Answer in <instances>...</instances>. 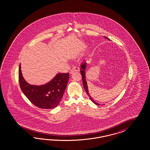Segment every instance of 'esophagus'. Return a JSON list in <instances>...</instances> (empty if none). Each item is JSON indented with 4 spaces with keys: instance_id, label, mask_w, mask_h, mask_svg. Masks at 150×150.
<instances>
[{
    "instance_id": "obj_1",
    "label": "esophagus",
    "mask_w": 150,
    "mask_h": 150,
    "mask_svg": "<svg viewBox=\"0 0 150 150\" xmlns=\"http://www.w3.org/2000/svg\"><path fill=\"white\" fill-rule=\"evenodd\" d=\"M80 70V68L77 67H74L72 69H71L70 73V74H72L74 72H75V71H79Z\"/></svg>"
}]
</instances>
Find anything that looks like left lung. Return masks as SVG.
I'll list each match as a JSON object with an SVG mask.
<instances>
[{
	"instance_id": "obj_1",
	"label": "left lung",
	"mask_w": 150,
	"mask_h": 150,
	"mask_svg": "<svg viewBox=\"0 0 150 150\" xmlns=\"http://www.w3.org/2000/svg\"><path fill=\"white\" fill-rule=\"evenodd\" d=\"M105 38L110 40L109 38L108 37H106L104 36ZM86 62L85 61H84L83 62H82L81 64V69H80V73L82 75V82H83V87L85 90V91L86 92L87 94L88 95V96H89L90 98L91 99V100L97 105H100L99 103H97L96 101H95V100H93V99L91 97V96L89 94V92H88V86H87V83L86 79V71H85V70H86Z\"/></svg>"
}]
</instances>
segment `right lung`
I'll return each mask as SVG.
<instances>
[{
	"label": "right lung",
	"mask_w": 150,
	"mask_h": 150,
	"mask_svg": "<svg viewBox=\"0 0 150 150\" xmlns=\"http://www.w3.org/2000/svg\"><path fill=\"white\" fill-rule=\"evenodd\" d=\"M69 79V73H58L45 85H30L24 79L21 64L19 65L18 80L20 88L32 104L40 108L52 109L58 105L66 89Z\"/></svg>",
	"instance_id": "1"
}]
</instances>
